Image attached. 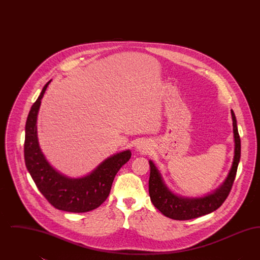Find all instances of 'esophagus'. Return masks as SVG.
Returning a JSON list of instances; mask_svg holds the SVG:
<instances>
[{
    "mask_svg": "<svg viewBox=\"0 0 260 260\" xmlns=\"http://www.w3.org/2000/svg\"><path fill=\"white\" fill-rule=\"evenodd\" d=\"M136 148L137 152H141V153H146L148 151V146L146 145L145 142H139L136 145Z\"/></svg>",
    "mask_w": 260,
    "mask_h": 260,
    "instance_id": "obj_1",
    "label": "esophagus"
}]
</instances>
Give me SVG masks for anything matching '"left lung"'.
<instances>
[{"instance_id":"left-lung-1","label":"left lung","mask_w":260,"mask_h":260,"mask_svg":"<svg viewBox=\"0 0 260 260\" xmlns=\"http://www.w3.org/2000/svg\"><path fill=\"white\" fill-rule=\"evenodd\" d=\"M234 136V157L231 169L224 179L222 184L204 196L185 197L178 195L166 184L161 173L154 161H149V195L152 204L161 213L175 220H188L209 214L217 210L228 197L235 179L238 165L241 157V139L238 133L237 120L231 110Z\"/></svg>"}]
</instances>
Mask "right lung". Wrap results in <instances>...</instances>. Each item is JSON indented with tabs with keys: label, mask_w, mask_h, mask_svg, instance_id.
Returning a JSON list of instances; mask_svg holds the SVG:
<instances>
[{
	"label": "right lung",
	"mask_w": 260,
	"mask_h": 260,
	"mask_svg": "<svg viewBox=\"0 0 260 260\" xmlns=\"http://www.w3.org/2000/svg\"><path fill=\"white\" fill-rule=\"evenodd\" d=\"M50 82L43 87L27 117L25 165L39 191L54 208L68 212H87L99 208L109 196L115 175L131 159L132 152L127 149L116 153L81 177H70L55 170L41 149L37 129L41 100Z\"/></svg>",
	"instance_id": "add662e5"
}]
</instances>
